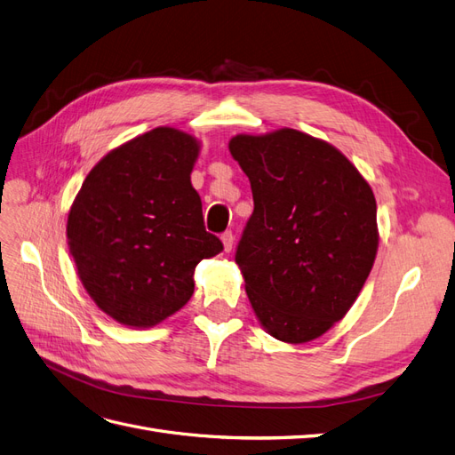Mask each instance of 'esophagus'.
Returning <instances> with one entry per match:
<instances>
[{
  "label": "esophagus",
  "instance_id": "obj_1",
  "mask_svg": "<svg viewBox=\"0 0 455 455\" xmlns=\"http://www.w3.org/2000/svg\"><path fill=\"white\" fill-rule=\"evenodd\" d=\"M233 241H235V237H233V233H231V231L222 233V243H224V251H226V252H231V249H233Z\"/></svg>",
  "mask_w": 455,
  "mask_h": 455
}]
</instances>
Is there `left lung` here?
Segmentation results:
<instances>
[{
	"instance_id": "1",
	"label": "left lung",
	"mask_w": 455,
	"mask_h": 455,
	"mask_svg": "<svg viewBox=\"0 0 455 455\" xmlns=\"http://www.w3.org/2000/svg\"><path fill=\"white\" fill-rule=\"evenodd\" d=\"M229 151L254 197L235 261L258 321L286 343L319 338L374 266V191L339 149L296 129L237 134Z\"/></svg>"
}]
</instances>
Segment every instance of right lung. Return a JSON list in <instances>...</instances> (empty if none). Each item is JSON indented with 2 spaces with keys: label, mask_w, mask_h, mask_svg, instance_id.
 <instances>
[{
  "label": "right lung",
  "mask_w": 455,
  "mask_h": 455,
  "mask_svg": "<svg viewBox=\"0 0 455 455\" xmlns=\"http://www.w3.org/2000/svg\"><path fill=\"white\" fill-rule=\"evenodd\" d=\"M199 149L172 127L136 136L94 164L68 212L79 279L121 324L149 328L182 309L199 261L224 249L191 186Z\"/></svg>",
  "instance_id": "obj_1"
}]
</instances>
